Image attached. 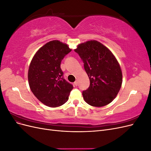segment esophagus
<instances>
[{
	"instance_id": "34e87169",
	"label": "esophagus",
	"mask_w": 151,
	"mask_h": 151,
	"mask_svg": "<svg viewBox=\"0 0 151 151\" xmlns=\"http://www.w3.org/2000/svg\"><path fill=\"white\" fill-rule=\"evenodd\" d=\"M74 85H75L76 86H77V85H78V81H76L75 83H74Z\"/></svg>"
}]
</instances>
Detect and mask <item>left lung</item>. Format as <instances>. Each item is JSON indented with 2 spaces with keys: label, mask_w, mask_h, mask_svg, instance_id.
<instances>
[{
  "label": "left lung",
  "mask_w": 151,
  "mask_h": 151,
  "mask_svg": "<svg viewBox=\"0 0 151 151\" xmlns=\"http://www.w3.org/2000/svg\"><path fill=\"white\" fill-rule=\"evenodd\" d=\"M90 81L84 91V101L91 106L102 107L116 98L122 84L120 65L113 53L96 40H90L77 46Z\"/></svg>",
  "instance_id": "obj_1"
}]
</instances>
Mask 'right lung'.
I'll use <instances>...</instances> for the list:
<instances>
[{"instance_id":"obj_1","label":"right lung","mask_w":151,"mask_h":151,"mask_svg":"<svg viewBox=\"0 0 151 151\" xmlns=\"http://www.w3.org/2000/svg\"><path fill=\"white\" fill-rule=\"evenodd\" d=\"M71 50L67 44L50 41L36 52L31 61L28 73L30 89L47 106H60L68 99L73 86L63 79L60 63Z\"/></svg>"}]
</instances>
